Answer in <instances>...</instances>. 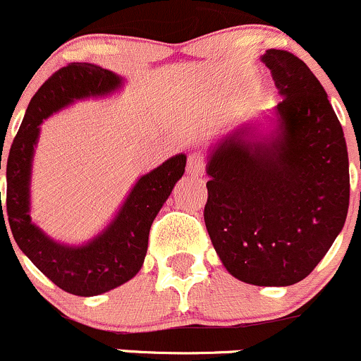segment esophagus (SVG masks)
Here are the masks:
<instances>
[{"mask_svg":"<svg viewBox=\"0 0 361 361\" xmlns=\"http://www.w3.org/2000/svg\"><path fill=\"white\" fill-rule=\"evenodd\" d=\"M206 166H207V161L204 155L192 154L187 162V174L188 176H195V178L202 176V174H206Z\"/></svg>","mask_w":361,"mask_h":361,"instance_id":"34e87169","label":"esophagus"}]
</instances>
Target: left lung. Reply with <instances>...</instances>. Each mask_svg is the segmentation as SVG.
<instances>
[{
    "label": "left lung",
    "mask_w": 361,
    "mask_h": 361,
    "mask_svg": "<svg viewBox=\"0 0 361 361\" xmlns=\"http://www.w3.org/2000/svg\"><path fill=\"white\" fill-rule=\"evenodd\" d=\"M282 102V135L261 142L240 133L212 152L204 221L235 279L292 286L314 270L343 230L350 162L343 126L324 86L301 59L268 50Z\"/></svg>",
    "instance_id": "8db88e82"
}]
</instances>
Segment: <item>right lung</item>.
Returning <instances> with one entry per match:
<instances>
[{
    "mask_svg": "<svg viewBox=\"0 0 361 361\" xmlns=\"http://www.w3.org/2000/svg\"><path fill=\"white\" fill-rule=\"evenodd\" d=\"M119 85L121 79L114 72L93 63L74 62L51 74L30 100L20 130L11 143L6 161V206H1L0 193V223H5V209L11 235L22 252L56 287L85 298L116 289L140 271L149 247L152 223L174 183L183 176L187 164L183 154L174 155L140 178L112 225L82 247L56 244L30 223V161L39 123L75 98L105 94Z\"/></svg>",
    "mask_w": 361,
    "mask_h": 361,
    "instance_id": "add662e5",
    "label": "right lung"
}]
</instances>
